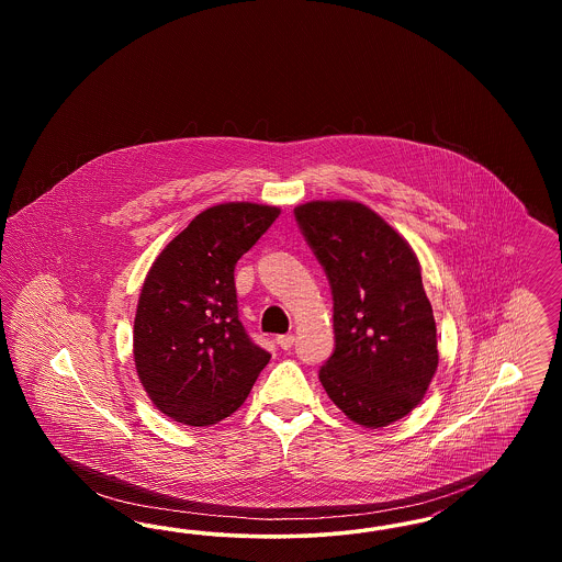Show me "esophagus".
<instances>
[{
  "instance_id": "obj_1",
  "label": "esophagus",
  "mask_w": 562,
  "mask_h": 562,
  "mask_svg": "<svg viewBox=\"0 0 562 562\" xmlns=\"http://www.w3.org/2000/svg\"><path fill=\"white\" fill-rule=\"evenodd\" d=\"M276 341H278L280 348L291 349L294 346V335H280Z\"/></svg>"
}]
</instances>
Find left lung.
<instances>
[{
    "mask_svg": "<svg viewBox=\"0 0 562 562\" xmlns=\"http://www.w3.org/2000/svg\"><path fill=\"white\" fill-rule=\"evenodd\" d=\"M294 218L333 293L335 351L322 387L358 426L385 428L422 402L438 367L419 261L360 202H307Z\"/></svg>",
    "mask_w": 562,
    "mask_h": 562,
    "instance_id": "left-lung-1",
    "label": "left lung"
}]
</instances>
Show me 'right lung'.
Here are the masks:
<instances>
[{
  "instance_id": "add662e5",
  "label": "right lung",
  "mask_w": 562,
  "mask_h": 562,
  "mask_svg": "<svg viewBox=\"0 0 562 562\" xmlns=\"http://www.w3.org/2000/svg\"><path fill=\"white\" fill-rule=\"evenodd\" d=\"M280 209L229 202L198 214L149 269L134 318V364L151 402L204 428L250 394L271 353L238 318L234 269Z\"/></svg>"
}]
</instances>
